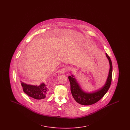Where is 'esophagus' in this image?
<instances>
[{
  "instance_id": "34e87169",
  "label": "esophagus",
  "mask_w": 130,
  "mask_h": 130,
  "mask_svg": "<svg viewBox=\"0 0 130 130\" xmlns=\"http://www.w3.org/2000/svg\"><path fill=\"white\" fill-rule=\"evenodd\" d=\"M67 71V69L66 68H62L61 69L60 71H59V73L60 74H64V73H65Z\"/></svg>"
}]
</instances>
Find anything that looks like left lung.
<instances>
[{"label": "left lung", "instance_id": "1", "mask_svg": "<svg viewBox=\"0 0 130 130\" xmlns=\"http://www.w3.org/2000/svg\"><path fill=\"white\" fill-rule=\"evenodd\" d=\"M109 60L110 69L109 74L104 85L99 89L92 92H87L84 91L74 75L69 76L68 78L71 85V91L73 98L76 102L83 105H90L94 104L101 99L107 93L110 87L111 82L112 66L109 56L105 53Z\"/></svg>", "mask_w": 130, "mask_h": 130}]
</instances>
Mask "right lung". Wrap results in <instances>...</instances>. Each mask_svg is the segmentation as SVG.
Returning a JSON list of instances; mask_svg holds the SVG:
<instances>
[{
    "label": "right lung",
    "instance_id": "add662e5",
    "mask_svg": "<svg viewBox=\"0 0 130 130\" xmlns=\"http://www.w3.org/2000/svg\"><path fill=\"white\" fill-rule=\"evenodd\" d=\"M20 82L23 92L28 96L34 99H44L49 93V89L44 82L41 83L39 85L28 84L21 81Z\"/></svg>",
    "mask_w": 130,
    "mask_h": 130
}]
</instances>
